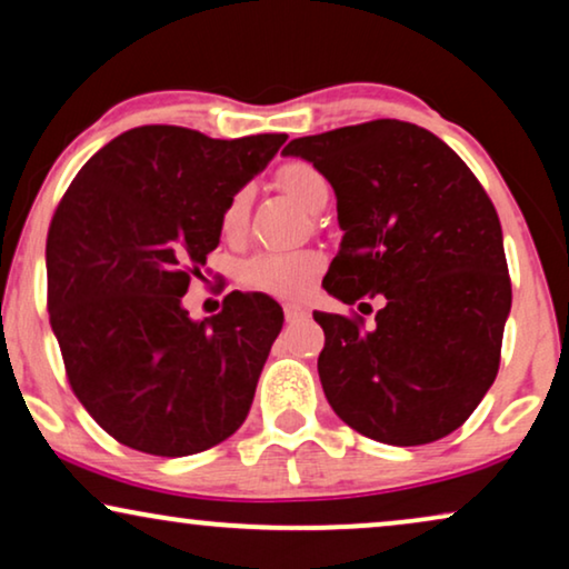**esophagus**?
Masks as SVG:
<instances>
[{"label":"esophagus","instance_id":"obj_1","mask_svg":"<svg viewBox=\"0 0 569 569\" xmlns=\"http://www.w3.org/2000/svg\"><path fill=\"white\" fill-rule=\"evenodd\" d=\"M284 318H287V323L302 321V318H308V310L300 308V306H295V302H287V306H284Z\"/></svg>","mask_w":569,"mask_h":569}]
</instances>
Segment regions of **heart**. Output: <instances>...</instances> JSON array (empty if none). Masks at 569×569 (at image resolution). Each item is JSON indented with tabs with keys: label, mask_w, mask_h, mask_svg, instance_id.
Returning <instances> with one entry per match:
<instances>
[{
	"label": "heart",
	"mask_w": 569,
	"mask_h": 569,
	"mask_svg": "<svg viewBox=\"0 0 569 569\" xmlns=\"http://www.w3.org/2000/svg\"><path fill=\"white\" fill-rule=\"evenodd\" d=\"M277 181L287 197H292L300 207L316 209L329 199V181L316 166L306 160H292L279 168ZM248 214H251V189L240 186L224 201L220 214V228L228 238L243 236ZM323 256L316 251H269L248 259L240 269V282L251 290L277 295V298H298L306 292L313 279L321 274Z\"/></svg>",
	"instance_id": "obj_1"
}]
</instances>
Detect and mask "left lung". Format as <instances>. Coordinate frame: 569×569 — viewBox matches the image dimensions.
<instances>
[{"label":"left lung","instance_id":"1","mask_svg":"<svg viewBox=\"0 0 569 569\" xmlns=\"http://www.w3.org/2000/svg\"><path fill=\"white\" fill-rule=\"evenodd\" d=\"M337 193L326 292L380 298L376 329L313 313L326 399L365 438L425 446L458 430L500 368L512 290L495 204L469 166L417 123L378 119L292 139ZM365 306V302H362Z\"/></svg>","mask_w":569,"mask_h":569}]
</instances>
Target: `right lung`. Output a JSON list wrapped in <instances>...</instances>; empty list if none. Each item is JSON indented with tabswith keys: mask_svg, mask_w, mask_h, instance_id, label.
Returning <instances> with one entry per match:
<instances>
[{
	"mask_svg": "<svg viewBox=\"0 0 569 569\" xmlns=\"http://www.w3.org/2000/svg\"><path fill=\"white\" fill-rule=\"evenodd\" d=\"M284 139L137 127L92 154L59 201L46 238L51 329L74 396L123 446L201 453L248 417L282 308L236 290L191 321L181 298L220 243L224 201Z\"/></svg>",
	"mask_w": 569,
	"mask_h": 569,
	"instance_id": "1",
	"label": "right lung"
}]
</instances>
